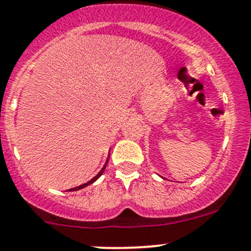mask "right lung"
<instances>
[{"mask_svg": "<svg viewBox=\"0 0 251 251\" xmlns=\"http://www.w3.org/2000/svg\"><path fill=\"white\" fill-rule=\"evenodd\" d=\"M108 160H109V156H108V159H107V163H108ZM107 163H106V165H104V168H103V169H102V170H101V171H100V174H99V175H96V176H95V177H94V178H92V180H91V181H88V182L83 183V185H80V186H78V187H75V188H71V190H69V191H77V190H80V188H83V187H86V186H88V185H90V183H92V182H94V181H96V180H97V178H99V177H100V176H101V175H102V173H103V170H104V169H106V166H107Z\"/></svg>", "mask_w": 251, "mask_h": 251, "instance_id": "add662e5", "label": "right lung"}]
</instances>
